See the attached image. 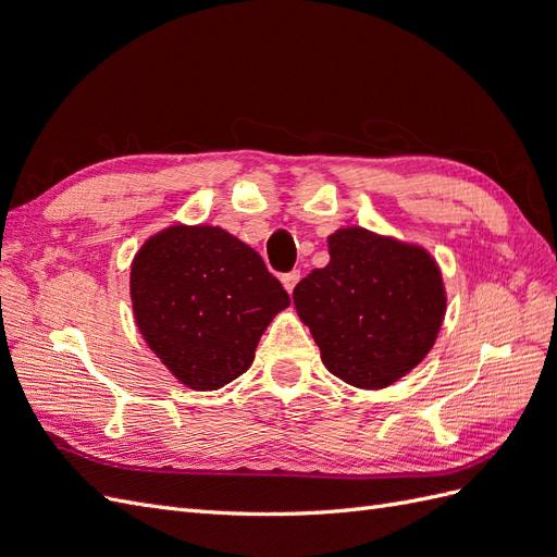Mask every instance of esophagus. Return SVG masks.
I'll return each mask as SVG.
<instances>
[{"instance_id": "esophagus-1", "label": "esophagus", "mask_w": 557, "mask_h": 557, "mask_svg": "<svg viewBox=\"0 0 557 557\" xmlns=\"http://www.w3.org/2000/svg\"><path fill=\"white\" fill-rule=\"evenodd\" d=\"M297 281H299V272L295 269V272H288V274H283L281 276V283H283V288L288 290V293H293L295 290V285H297Z\"/></svg>"}]
</instances>
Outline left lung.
<instances>
[{
  "label": "left lung",
  "mask_w": 557,
  "mask_h": 557,
  "mask_svg": "<svg viewBox=\"0 0 557 557\" xmlns=\"http://www.w3.org/2000/svg\"><path fill=\"white\" fill-rule=\"evenodd\" d=\"M330 262L293 293L320 358L342 381L379 391L423 362L442 330L446 290L425 248L364 227L327 239Z\"/></svg>",
  "instance_id": "1"
}]
</instances>
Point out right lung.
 Instances as JSON below:
<instances>
[{
	"label": "right lung",
	"mask_w": 557,
	"mask_h": 557,
	"mask_svg": "<svg viewBox=\"0 0 557 557\" xmlns=\"http://www.w3.org/2000/svg\"><path fill=\"white\" fill-rule=\"evenodd\" d=\"M129 295L146 344L193 391L242 376L267 325L290 305L258 252L211 225L153 234L132 260Z\"/></svg>",
	"instance_id": "add662e5"
}]
</instances>
